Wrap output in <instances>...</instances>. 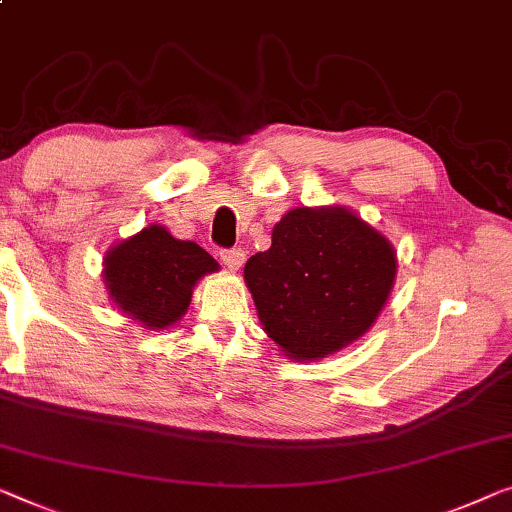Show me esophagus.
I'll return each mask as SVG.
<instances>
[{
  "label": "esophagus",
  "instance_id": "1",
  "mask_svg": "<svg viewBox=\"0 0 512 512\" xmlns=\"http://www.w3.org/2000/svg\"><path fill=\"white\" fill-rule=\"evenodd\" d=\"M220 259H223V264H225L230 271H239L241 264L246 262V253H243L241 248L223 250V253H220Z\"/></svg>",
  "mask_w": 512,
  "mask_h": 512
}]
</instances>
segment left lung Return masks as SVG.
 I'll use <instances>...</instances> for the list:
<instances>
[{"label":"left lung","instance_id":"1","mask_svg":"<svg viewBox=\"0 0 512 512\" xmlns=\"http://www.w3.org/2000/svg\"><path fill=\"white\" fill-rule=\"evenodd\" d=\"M398 255L384 234L347 207H296L271 248L243 278L259 322L280 352L317 361L363 338L391 296Z\"/></svg>","mask_w":512,"mask_h":512}]
</instances>
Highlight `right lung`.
<instances>
[{
	"label": "right lung",
	"instance_id": "1",
	"mask_svg": "<svg viewBox=\"0 0 512 512\" xmlns=\"http://www.w3.org/2000/svg\"><path fill=\"white\" fill-rule=\"evenodd\" d=\"M218 269L195 241H181L151 223L105 253L103 282L128 319L147 331H163L186 315L197 282Z\"/></svg>",
	"mask_w": 512,
	"mask_h": 512
}]
</instances>
